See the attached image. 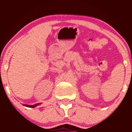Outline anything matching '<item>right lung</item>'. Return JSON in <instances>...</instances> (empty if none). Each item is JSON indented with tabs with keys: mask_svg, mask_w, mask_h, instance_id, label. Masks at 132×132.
Listing matches in <instances>:
<instances>
[{
	"mask_svg": "<svg viewBox=\"0 0 132 132\" xmlns=\"http://www.w3.org/2000/svg\"><path fill=\"white\" fill-rule=\"evenodd\" d=\"M39 104H35V105H24L26 106V107H31V108H33V107H37V106Z\"/></svg>",
	"mask_w": 132,
	"mask_h": 132,
	"instance_id": "obj_1",
	"label": "right lung"
}]
</instances>
